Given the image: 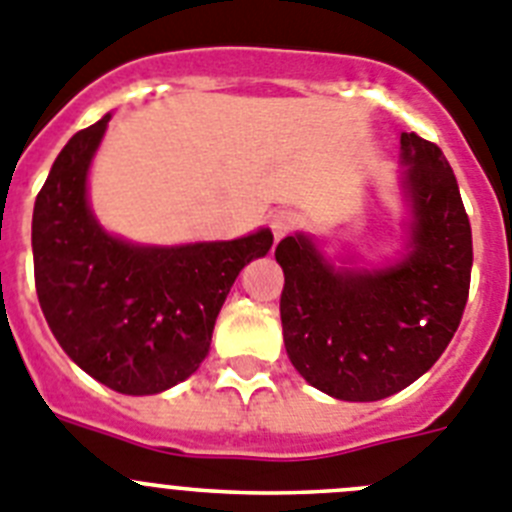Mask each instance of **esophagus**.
Listing matches in <instances>:
<instances>
[{
  "label": "esophagus",
  "instance_id": "obj_1",
  "mask_svg": "<svg viewBox=\"0 0 512 512\" xmlns=\"http://www.w3.org/2000/svg\"><path fill=\"white\" fill-rule=\"evenodd\" d=\"M296 226H299V216L293 211H275L273 216H270V231H273L275 239H283L286 234H291Z\"/></svg>",
  "mask_w": 512,
  "mask_h": 512
}]
</instances>
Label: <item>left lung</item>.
Instances as JSON below:
<instances>
[{
  "label": "left lung",
  "instance_id": "1",
  "mask_svg": "<svg viewBox=\"0 0 512 512\" xmlns=\"http://www.w3.org/2000/svg\"><path fill=\"white\" fill-rule=\"evenodd\" d=\"M412 203L407 255L376 270L335 268L306 234L281 239V322L293 368L345 402L391 397L428 371L459 330L471 281V226L451 164L402 133Z\"/></svg>",
  "mask_w": 512,
  "mask_h": 512
}]
</instances>
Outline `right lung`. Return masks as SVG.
<instances>
[{"instance_id": "1", "label": "right lung", "mask_w": 512, "mask_h": 512, "mask_svg": "<svg viewBox=\"0 0 512 512\" xmlns=\"http://www.w3.org/2000/svg\"><path fill=\"white\" fill-rule=\"evenodd\" d=\"M110 113L74 133L33 208L35 291L64 353L113 391L144 397L198 371L239 270L265 257L270 229L231 242L141 247L102 229L87 172Z\"/></svg>"}]
</instances>
